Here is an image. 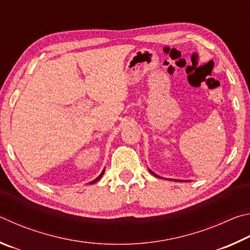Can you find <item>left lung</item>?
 <instances>
[{
	"mask_svg": "<svg viewBox=\"0 0 250 250\" xmlns=\"http://www.w3.org/2000/svg\"><path fill=\"white\" fill-rule=\"evenodd\" d=\"M149 172H150L151 174H154V176H155V177H159V176H157V174H156L155 172H152V171H151V170H149ZM159 178H160V177H159ZM173 181H177V180H173ZM179 181H180V180H179Z\"/></svg>",
	"mask_w": 250,
	"mask_h": 250,
	"instance_id": "8db88e82",
	"label": "left lung"
}]
</instances>
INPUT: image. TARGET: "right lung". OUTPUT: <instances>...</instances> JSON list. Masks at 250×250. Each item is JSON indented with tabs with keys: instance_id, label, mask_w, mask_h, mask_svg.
<instances>
[{
	"instance_id": "1",
	"label": "right lung",
	"mask_w": 250,
	"mask_h": 250,
	"mask_svg": "<svg viewBox=\"0 0 250 250\" xmlns=\"http://www.w3.org/2000/svg\"><path fill=\"white\" fill-rule=\"evenodd\" d=\"M103 173H104V170H103V171H102V173H101V174H100V176H99L98 178H96V179H95V180H93V181H92L91 183H94V182H96V181H99V180H100V179H101V178H102V176H103Z\"/></svg>"
}]
</instances>
